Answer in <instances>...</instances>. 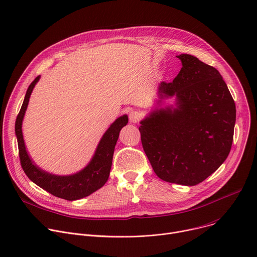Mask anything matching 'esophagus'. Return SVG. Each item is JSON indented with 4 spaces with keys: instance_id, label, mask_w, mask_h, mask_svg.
Here are the masks:
<instances>
[{
    "instance_id": "34e87169",
    "label": "esophagus",
    "mask_w": 257,
    "mask_h": 257,
    "mask_svg": "<svg viewBox=\"0 0 257 257\" xmlns=\"http://www.w3.org/2000/svg\"><path fill=\"white\" fill-rule=\"evenodd\" d=\"M128 118H130V121L132 123H137L138 121L140 120L141 114L138 112V111H131L130 114H128Z\"/></svg>"
}]
</instances>
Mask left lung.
Here are the masks:
<instances>
[{
  "mask_svg": "<svg viewBox=\"0 0 257 257\" xmlns=\"http://www.w3.org/2000/svg\"><path fill=\"white\" fill-rule=\"evenodd\" d=\"M173 82L157 90L162 105L140 121L143 149L154 173L164 181L193 186L218 169L230 151L235 105L220 73L190 54Z\"/></svg>",
  "mask_w": 257,
  "mask_h": 257,
  "instance_id": "obj_1",
  "label": "left lung"
}]
</instances>
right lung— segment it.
<instances>
[{
	"label": "right lung",
	"mask_w": 257,
	"mask_h": 257,
	"mask_svg": "<svg viewBox=\"0 0 257 257\" xmlns=\"http://www.w3.org/2000/svg\"><path fill=\"white\" fill-rule=\"evenodd\" d=\"M40 79L38 76L29 86L25 100L15 121V135L17 138L19 159L23 170L35 184L44 190L67 201H76L91 194L105 185L112 166L113 153L121 128L127 124V115H122L109 126L98 142L90 162L81 171L72 175L60 176L48 173L39 168L27 151L24 135L23 120L29 105L32 91Z\"/></svg>",
	"instance_id": "obj_1"
}]
</instances>
